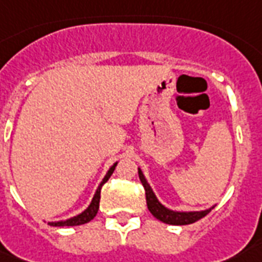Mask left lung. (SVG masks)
Returning <instances> with one entry per match:
<instances>
[{
  "label": "left lung",
  "instance_id": "obj_1",
  "mask_svg": "<svg viewBox=\"0 0 262 262\" xmlns=\"http://www.w3.org/2000/svg\"><path fill=\"white\" fill-rule=\"evenodd\" d=\"M138 173H139V179H141V183L143 184L145 187V194H146V202H147V209L150 210V213L153 214L154 217L159 219L160 222L165 223V224H172V226H186V224H191V223H195L196 220L205 217L206 214L214 208L210 206L209 209H205V210H188V212H184V210H172V209L164 206L161 202L159 201V198L154 194L153 188L150 187V184L147 183L143 172H142L141 168H138Z\"/></svg>",
  "mask_w": 262,
  "mask_h": 262
}]
</instances>
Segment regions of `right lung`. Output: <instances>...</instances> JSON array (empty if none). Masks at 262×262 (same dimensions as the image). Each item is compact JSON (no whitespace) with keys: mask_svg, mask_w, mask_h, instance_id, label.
Returning <instances> with one entry per match:
<instances>
[{"mask_svg":"<svg viewBox=\"0 0 262 262\" xmlns=\"http://www.w3.org/2000/svg\"><path fill=\"white\" fill-rule=\"evenodd\" d=\"M116 165H117V161L113 164L112 167L109 168L108 172H106V175L103 176L102 182L98 184V187H97V190H95V194H94V196H93V200H91L90 205H89V206H87V208L83 210L82 213L76 214V216H74V217L67 219V220H60V222H49L48 223L49 226H54V227L67 226V227H71V226H80V224H86V223L91 222V220L95 217V214H97V212H98V209H99V200H101V187H102L103 184L108 182V179L111 178V175L113 173V171H115Z\"/></svg>","mask_w":262,"mask_h":262,"instance_id":"right-lung-1","label":"right lung"}]
</instances>
